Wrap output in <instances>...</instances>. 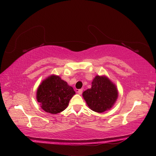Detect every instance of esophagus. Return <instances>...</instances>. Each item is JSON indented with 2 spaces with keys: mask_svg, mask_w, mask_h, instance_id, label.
<instances>
[{
  "mask_svg": "<svg viewBox=\"0 0 156 156\" xmlns=\"http://www.w3.org/2000/svg\"><path fill=\"white\" fill-rule=\"evenodd\" d=\"M82 91H83V89H79V90L77 91V92L79 94H82Z\"/></svg>",
  "mask_w": 156,
  "mask_h": 156,
  "instance_id": "obj_1",
  "label": "esophagus"
}]
</instances>
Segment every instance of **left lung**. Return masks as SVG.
<instances>
[{
    "label": "left lung",
    "mask_w": 156,
    "mask_h": 156,
    "mask_svg": "<svg viewBox=\"0 0 156 156\" xmlns=\"http://www.w3.org/2000/svg\"><path fill=\"white\" fill-rule=\"evenodd\" d=\"M82 97L91 110L101 113L112 107L118 98V90L107 76L97 75L91 88L83 92Z\"/></svg>",
    "instance_id": "left-lung-1"
}]
</instances>
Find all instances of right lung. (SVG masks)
Here are the masks:
<instances>
[{"instance_id":"right-lung-1","label":"right lung","mask_w":156,"mask_h":156,"mask_svg":"<svg viewBox=\"0 0 156 156\" xmlns=\"http://www.w3.org/2000/svg\"><path fill=\"white\" fill-rule=\"evenodd\" d=\"M76 94L74 89L59 76L51 75L41 82L37 90L36 98L45 112L51 114L61 112L68 107Z\"/></svg>"}]
</instances>
